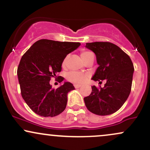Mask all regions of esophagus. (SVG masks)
<instances>
[{"mask_svg":"<svg viewBox=\"0 0 150 150\" xmlns=\"http://www.w3.org/2000/svg\"><path fill=\"white\" fill-rule=\"evenodd\" d=\"M74 87H75V88H80L81 85H78V84H74Z\"/></svg>","mask_w":150,"mask_h":150,"instance_id":"esophagus-1","label":"esophagus"}]
</instances>
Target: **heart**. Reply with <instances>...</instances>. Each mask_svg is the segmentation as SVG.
Instances as JSON below:
<instances>
[{
    "label": "heart",
    "mask_w": 150,
    "mask_h": 150,
    "mask_svg": "<svg viewBox=\"0 0 150 150\" xmlns=\"http://www.w3.org/2000/svg\"><path fill=\"white\" fill-rule=\"evenodd\" d=\"M91 52H89V51H82L81 53V57H82V60L85 61V60L87 58V56H89ZM67 61V58H65L64 61L63 62V66H65V64H66ZM87 77H88V75L87 74L81 73V72H76V71H72L70 72L67 75V78L68 80L70 81V82H74L75 84H81L82 82H84L85 81L87 80Z\"/></svg>",
    "instance_id": "1"
}]
</instances>
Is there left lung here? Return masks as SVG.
<instances>
[{"label": "left lung", "instance_id": "left-lung-1", "mask_svg": "<svg viewBox=\"0 0 150 150\" xmlns=\"http://www.w3.org/2000/svg\"><path fill=\"white\" fill-rule=\"evenodd\" d=\"M85 47L95 53L99 65L92 80L106 81L100 89L92 86L90 95L84 98L86 107L99 116L112 114L123 106L130 94L133 64L128 55L112 43H87Z\"/></svg>", "mask_w": 150, "mask_h": 150}]
</instances>
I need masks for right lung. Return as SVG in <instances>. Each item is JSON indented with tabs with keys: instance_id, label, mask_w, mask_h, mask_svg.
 <instances>
[{
	"instance_id": "1",
	"label": "right lung",
	"mask_w": 150,
	"mask_h": 150,
	"mask_svg": "<svg viewBox=\"0 0 150 150\" xmlns=\"http://www.w3.org/2000/svg\"><path fill=\"white\" fill-rule=\"evenodd\" d=\"M80 46L79 42L41 39L22 56L17 72L18 81L22 98L34 113L53 117L64 111L68 93L75 87L70 82H65L57 89H53L50 80L61 71L67 55ZM58 78L59 82L64 80L63 77Z\"/></svg>"
}]
</instances>
